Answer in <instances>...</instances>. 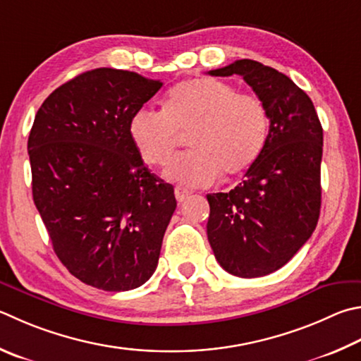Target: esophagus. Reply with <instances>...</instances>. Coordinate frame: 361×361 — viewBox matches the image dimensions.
<instances>
[{
	"mask_svg": "<svg viewBox=\"0 0 361 361\" xmlns=\"http://www.w3.org/2000/svg\"><path fill=\"white\" fill-rule=\"evenodd\" d=\"M189 195H191V192L189 191H186V189H183V188H175V197H176V200H178V203H183L185 202Z\"/></svg>",
	"mask_w": 361,
	"mask_h": 361,
	"instance_id": "1",
	"label": "esophagus"
}]
</instances>
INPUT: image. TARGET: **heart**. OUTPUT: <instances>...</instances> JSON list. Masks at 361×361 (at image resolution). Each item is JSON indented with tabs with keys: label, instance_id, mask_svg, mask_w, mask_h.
Here are the masks:
<instances>
[{
	"label": "heart",
	"instance_id": "b5f03b06",
	"mask_svg": "<svg viewBox=\"0 0 361 361\" xmlns=\"http://www.w3.org/2000/svg\"><path fill=\"white\" fill-rule=\"evenodd\" d=\"M268 115L257 96L240 93L219 78L185 80L169 91L164 110L140 107L128 133L140 158L164 166L181 135L192 149L175 158L164 175L189 188H205L224 175H238L257 159L267 139Z\"/></svg>",
	"mask_w": 361,
	"mask_h": 361
}]
</instances>
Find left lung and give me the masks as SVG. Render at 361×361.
<instances>
[{"mask_svg": "<svg viewBox=\"0 0 361 361\" xmlns=\"http://www.w3.org/2000/svg\"><path fill=\"white\" fill-rule=\"evenodd\" d=\"M238 74L267 109L270 129L243 181L208 194V241L233 276L259 278L284 267L317 226L324 130L314 104L283 72L238 60L208 72Z\"/></svg>", "mask_w": 361, "mask_h": 361, "instance_id": "1", "label": "left lung"}]
</instances>
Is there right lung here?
Wrapping results in <instances>:
<instances>
[{"label":"right lung","mask_w":361,"mask_h":361,"mask_svg":"<svg viewBox=\"0 0 361 361\" xmlns=\"http://www.w3.org/2000/svg\"><path fill=\"white\" fill-rule=\"evenodd\" d=\"M161 87L137 72L93 69L56 88L32 123V200L58 259L96 289H137L158 267L176 200L128 124Z\"/></svg>","instance_id":"right-lung-1"}]
</instances>
